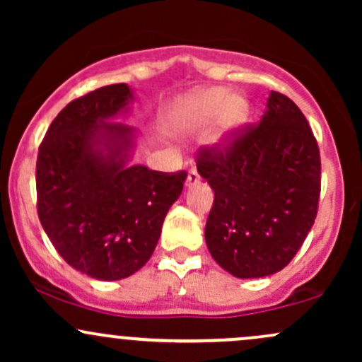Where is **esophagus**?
<instances>
[{
  "label": "esophagus",
  "mask_w": 362,
  "mask_h": 362,
  "mask_svg": "<svg viewBox=\"0 0 362 362\" xmlns=\"http://www.w3.org/2000/svg\"><path fill=\"white\" fill-rule=\"evenodd\" d=\"M199 184V173H197V170L195 168H192L189 172V175H187V180H185V187H194V185H197Z\"/></svg>",
  "instance_id": "esophagus-1"
}]
</instances>
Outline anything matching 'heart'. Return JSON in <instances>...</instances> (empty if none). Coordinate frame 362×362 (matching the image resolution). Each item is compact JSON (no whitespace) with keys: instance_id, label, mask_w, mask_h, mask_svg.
Masks as SVG:
<instances>
[{"instance_id":"b5f03b06","label":"heart","mask_w":362,"mask_h":362,"mask_svg":"<svg viewBox=\"0 0 362 362\" xmlns=\"http://www.w3.org/2000/svg\"><path fill=\"white\" fill-rule=\"evenodd\" d=\"M250 119V102L242 93H230L221 86L194 91L182 98L172 112V126L180 131H202L214 122L211 146L224 148Z\"/></svg>"}]
</instances>
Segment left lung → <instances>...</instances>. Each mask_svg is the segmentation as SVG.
I'll use <instances>...</instances> for the list:
<instances>
[{
  "label": "left lung",
  "instance_id": "obj_1",
  "mask_svg": "<svg viewBox=\"0 0 362 362\" xmlns=\"http://www.w3.org/2000/svg\"><path fill=\"white\" fill-rule=\"evenodd\" d=\"M197 172L214 190L206 243L219 267L238 279L282 271L313 226L320 197L318 144L296 103L271 91L259 126L226 151L202 149Z\"/></svg>",
  "mask_w": 362,
  "mask_h": 362
}]
</instances>
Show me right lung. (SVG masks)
I'll list each match as a JSON object with an SVG mask.
<instances>
[{
  "label": "right lung",
  "mask_w": 362,
  "mask_h": 362,
  "mask_svg": "<svg viewBox=\"0 0 362 362\" xmlns=\"http://www.w3.org/2000/svg\"><path fill=\"white\" fill-rule=\"evenodd\" d=\"M134 90L102 86L62 109L37 156V213L59 255L98 281L126 279L149 260L165 216L180 197L185 172L131 163L139 129Z\"/></svg>",
  "instance_id": "obj_1"
}]
</instances>
